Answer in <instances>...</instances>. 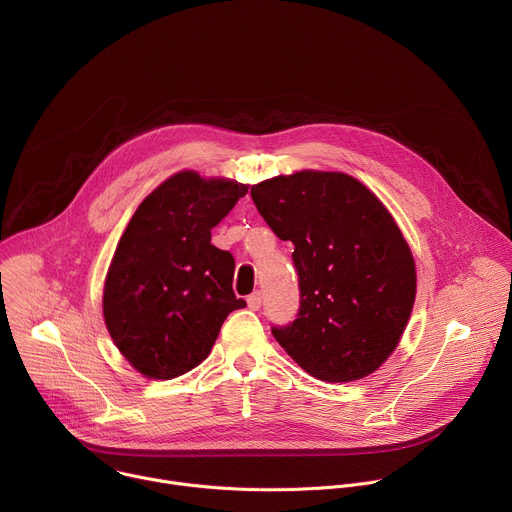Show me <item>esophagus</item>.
Returning <instances> with one entry per match:
<instances>
[{
	"mask_svg": "<svg viewBox=\"0 0 512 512\" xmlns=\"http://www.w3.org/2000/svg\"><path fill=\"white\" fill-rule=\"evenodd\" d=\"M261 302H263V294H261V291H255V294H251V296L247 298L249 310H253V312H257V310L261 308Z\"/></svg>",
	"mask_w": 512,
	"mask_h": 512,
	"instance_id": "esophagus-1",
	"label": "esophagus"
}]
</instances>
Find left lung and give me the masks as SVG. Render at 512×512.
<instances>
[{"label": "left lung", "mask_w": 512, "mask_h": 512, "mask_svg": "<svg viewBox=\"0 0 512 512\" xmlns=\"http://www.w3.org/2000/svg\"><path fill=\"white\" fill-rule=\"evenodd\" d=\"M281 241L294 243L300 312L271 328L300 367L326 383L369 377L397 348L417 275L411 249L385 204L342 172L302 170L251 186Z\"/></svg>", "instance_id": "obj_1"}]
</instances>
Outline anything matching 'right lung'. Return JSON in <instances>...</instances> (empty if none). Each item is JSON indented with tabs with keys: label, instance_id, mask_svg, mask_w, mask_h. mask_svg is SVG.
<instances>
[{
	"label": "right lung",
	"instance_id": "obj_1",
	"mask_svg": "<svg viewBox=\"0 0 512 512\" xmlns=\"http://www.w3.org/2000/svg\"><path fill=\"white\" fill-rule=\"evenodd\" d=\"M247 190L182 170L133 212L107 271L103 316L143 377L168 381L198 367L227 316L247 306L233 291V255L210 243Z\"/></svg>",
	"mask_w": 512,
	"mask_h": 512
}]
</instances>
